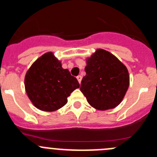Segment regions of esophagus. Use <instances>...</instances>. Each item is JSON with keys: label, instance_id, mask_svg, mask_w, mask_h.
I'll list each match as a JSON object with an SVG mask.
<instances>
[{"label": "esophagus", "instance_id": "1", "mask_svg": "<svg viewBox=\"0 0 157 157\" xmlns=\"http://www.w3.org/2000/svg\"><path fill=\"white\" fill-rule=\"evenodd\" d=\"M77 80H78V82L79 83H80V82H81V80H82V77L80 75H78L77 77Z\"/></svg>", "mask_w": 157, "mask_h": 157}]
</instances>
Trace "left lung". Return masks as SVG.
I'll return each instance as SVG.
<instances>
[{
    "instance_id": "obj_1",
    "label": "left lung",
    "mask_w": 157,
    "mask_h": 157,
    "mask_svg": "<svg viewBox=\"0 0 157 157\" xmlns=\"http://www.w3.org/2000/svg\"><path fill=\"white\" fill-rule=\"evenodd\" d=\"M80 91L91 106L105 111L118 106L129 86L125 65L110 52L99 48L86 59Z\"/></svg>"
}]
</instances>
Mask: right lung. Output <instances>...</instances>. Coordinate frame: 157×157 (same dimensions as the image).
<instances>
[{"instance_id": "right-lung-1", "label": "right lung", "mask_w": 157, "mask_h": 157, "mask_svg": "<svg viewBox=\"0 0 157 157\" xmlns=\"http://www.w3.org/2000/svg\"><path fill=\"white\" fill-rule=\"evenodd\" d=\"M25 89L28 97L37 109L53 112L67 102L71 93L80 87L77 78L52 52H47L38 58L26 72Z\"/></svg>"}]
</instances>
